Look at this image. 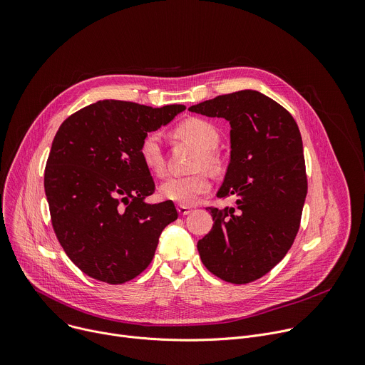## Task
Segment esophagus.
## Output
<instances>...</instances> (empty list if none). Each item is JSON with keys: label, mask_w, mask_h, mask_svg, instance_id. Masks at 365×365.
<instances>
[{"label": "esophagus", "mask_w": 365, "mask_h": 365, "mask_svg": "<svg viewBox=\"0 0 365 365\" xmlns=\"http://www.w3.org/2000/svg\"><path fill=\"white\" fill-rule=\"evenodd\" d=\"M178 212H179V215H187L190 212V206L178 205Z\"/></svg>", "instance_id": "esophagus-1"}]
</instances>
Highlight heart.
Segmentation results:
<instances>
[{
	"mask_svg": "<svg viewBox=\"0 0 365 365\" xmlns=\"http://www.w3.org/2000/svg\"><path fill=\"white\" fill-rule=\"evenodd\" d=\"M176 135L199 148V153L195 155L192 163V170L199 172L187 176L168 178L159 186V195L163 200L189 206L211 190V180L200 169H218L220 159L215 148L220 144V131L212 123L203 118H189L176 127ZM138 154L148 172L155 176H160L163 173L165 154L159 133L153 131L143 137L138 145Z\"/></svg>",
	"mask_w": 365,
	"mask_h": 365,
	"instance_id": "b5f03b06",
	"label": "heart"
}]
</instances>
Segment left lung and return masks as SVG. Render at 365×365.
<instances>
[{
	"instance_id": "8db88e82",
	"label": "left lung",
	"mask_w": 365,
	"mask_h": 365,
	"mask_svg": "<svg viewBox=\"0 0 365 365\" xmlns=\"http://www.w3.org/2000/svg\"><path fill=\"white\" fill-rule=\"evenodd\" d=\"M189 111L231 124V160L218 197L237 206L211 210L214 225L197 251L217 277L245 284L267 274L290 250L307 193L303 143L292 114L257 91H238Z\"/></svg>"
}]
</instances>
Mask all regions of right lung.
Here are the masks:
<instances>
[{"label":"right lung","instance_id":"add662e5","mask_svg":"<svg viewBox=\"0 0 365 365\" xmlns=\"http://www.w3.org/2000/svg\"><path fill=\"white\" fill-rule=\"evenodd\" d=\"M185 108L103 99L59 127L44 192L61 245L89 277L110 284L137 277L151 263L165 227L178 220L173 202H144L155 186L138 145Z\"/></svg>","mask_w":365,"mask_h":365}]
</instances>
